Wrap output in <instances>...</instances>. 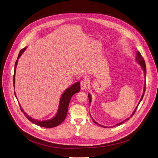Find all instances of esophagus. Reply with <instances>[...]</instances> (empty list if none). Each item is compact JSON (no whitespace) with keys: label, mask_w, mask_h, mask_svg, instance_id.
<instances>
[{"label":"esophagus","mask_w":158,"mask_h":158,"mask_svg":"<svg viewBox=\"0 0 158 158\" xmlns=\"http://www.w3.org/2000/svg\"><path fill=\"white\" fill-rule=\"evenodd\" d=\"M87 87V82L85 81H82L81 82V90H84Z\"/></svg>","instance_id":"esophagus-1"}]
</instances>
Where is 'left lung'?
Returning a JSON list of instances; mask_svg holds the SVG:
<instances>
[{"label":"left lung","mask_w":158,"mask_h":158,"mask_svg":"<svg viewBox=\"0 0 158 158\" xmlns=\"http://www.w3.org/2000/svg\"><path fill=\"white\" fill-rule=\"evenodd\" d=\"M136 60L138 61V62L141 65V67H142V68H143V69L144 70V76L146 77V64H145V61H144V59H143V57H142V56H141V53L138 51V52H137V55H136ZM145 91H146V83L144 84V93H143V95H142V97H141V99H140V101H139V103H138V106H136V109H134V112H132V114H131V116L129 118H127V119H126V120H124V121H123V122H121V123H119V124H116V125H115V126H114L113 127H114V126H119V125H121V124H122L123 123H124V122H126V121H127V120H129V118H131L134 114V113H135V112H136V109H138V106H139V103L141 102V101H142V99H143V96H144V93H145ZM88 98H89V104H91V95H90L89 94H88ZM93 121L96 123V124H98V125H99V126H101V127H106V126H101V125H100L99 124H98V123H96L93 119Z\"/></svg>","instance_id":"8db88e82"}]
</instances>
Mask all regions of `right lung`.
<instances>
[{"instance_id": "add662e5", "label": "right lung", "mask_w": 158, "mask_h": 158, "mask_svg": "<svg viewBox=\"0 0 158 158\" xmlns=\"http://www.w3.org/2000/svg\"><path fill=\"white\" fill-rule=\"evenodd\" d=\"M26 49V47L24 48V49H21V51L19 52V54L17 57V60H16L15 64L14 74V88H15V71H16V66H17V62H18V59L20 57L22 54L24 52ZM80 89H81L80 82H77L74 84L71 85L70 87L67 88L65 90V92L61 96L58 111L57 112L56 116L49 120L40 121H38L37 119H32L31 117L28 116L25 112H24V110L22 109V107H20V105L19 104L21 111L24 112L25 116L28 119V120H29L34 124H35L37 126H39L40 127L51 128V127L57 126L58 125H59L60 123H62L64 121V119L66 118L67 114V110H68V107H69V104L70 101L71 99V98L73 96V95L74 94L79 92ZM14 94L16 97L15 93H14Z\"/></svg>"}]
</instances>
